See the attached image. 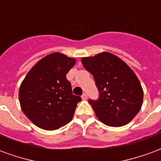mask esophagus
Wrapping results in <instances>:
<instances>
[{
	"label": "esophagus",
	"instance_id": "34e87169",
	"mask_svg": "<svg viewBox=\"0 0 161 161\" xmlns=\"http://www.w3.org/2000/svg\"><path fill=\"white\" fill-rule=\"evenodd\" d=\"M82 97V99H83L84 101H85V100L87 99V95H86V94H85V93H84V94L82 95V97Z\"/></svg>",
	"mask_w": 161,
	"mask_h": 161
}]
</instances>
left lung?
Listing matches in <instances>:
<instances>
[{
  "label": "left lung",
  "mask_w": 161,
  "mask_h": 161,
  "mask_svg": "<svg viewBox=\"0 0 161 161\" xmlns=\"http://www.w3.org/2000/svg\"><path fill=\"white\" fill-rule=\"evenodd\" d=\"M99 91V100L89 103L105 125L121 127L135 118L143 103V89L134 70L108 52L81 58Z\"/></svg>",
  "instance_id": "left-lung-1"
}]
</instances>
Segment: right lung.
<instances>
[{
	"instance_id": "right-lung-1",
	"label": "right lung",
	"mask_w": 161,
	"mask_h": 161,
	"mask_svg": "<svg viewBox=\"0 0 161 161\" xmlns=\"http://www.w3.org/2000/svg\"><path fill=\"white\" fill-rule=\"evenodd\" d=\"M76 58L53 53L38 61L19 89L20 108L40 128L55 130L71 121L80 97L74 96L66 79Z\"/></svg>"
}]
</instances>
